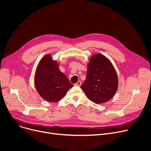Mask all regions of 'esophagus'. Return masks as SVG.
<instances>
[{
	"label": "esophagus",
	"instance_id": "1",
	"mask_svg": "<svg viewBox=\"0 0 151 151\" xmlns=\"http://www.w3.org/2000/svg\"><path fill=\"white\" fill-rule=\"evenodd\" d=\"M75 85V86H80L81 85V82L80 81H78Z\"/></svg>",
	"mask_w": 151,
	"mask_h": 151
}]
</instances>
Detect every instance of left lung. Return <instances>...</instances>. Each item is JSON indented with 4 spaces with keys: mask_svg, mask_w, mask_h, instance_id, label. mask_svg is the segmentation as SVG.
<instances>
[{
    "mask_svg": "<svg viewBox=\"0 0 151 151\" xmlns=\"http://www.w3.org/2000/svg\"><path fill=\"white\" fill-rule=\"evenodd\" d=\"M118 86L117 73L110 60L99 53L92 55L81 86L88 99L96 104L104 103L114 96Z\"/></svg>",
    "mask_w": 151,
    "mask_h": 151,
    "instance_id": "8db88e82",
    "label": "left lung"
}]
</instances>
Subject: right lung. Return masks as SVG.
Returning a JSON list of instances; mask_svg holds the SVG:
<instances>
[{
    "instance_id": "right-lung-1",
    "label": "right lung",
    "mask_w": 151,
    "mask_h": 151,
    "mask_svg": "<svg viewBox=\"0 0 151 151\" xmlns=\"http://www.w3.org/2000/svg\"><path fill=\"white\" fill-rule=\"evenodd\" d=\"M35 84L37 92L48 102L61 100L73 85L61 71L59 64L51 55H47L40 61L36 70Z\"/></svg>"
}]
</instances>
